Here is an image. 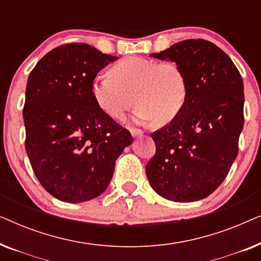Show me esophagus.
Masks as SVG:
<instances>
[{"instance_id": "esophagus-1", "label": "esophagus", "mask_w": 261, "mask_h": 261, "mask_svg": "<svg viewBox=\"0 0 261 261\" xmlns=\"http://www.w3.org/2000/svg\"><path fill=\"white\" fill-rule=\"evenodd\" d=\"M142 133H144V132H142L141 129H138V128H130V134L133 138L141 137Z\"/></svg>"}]
</instances>
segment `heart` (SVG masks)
<instances>
[{"instance_id": "heart-1", "label": "heart", "mask_w": 261, "mask_h": 261, "mask_svg": "<svg viewBox=\"0 0 261 261\" xmlns=\"http://www.w3.org/2000/svg\"><path fill=\"white\" fill-rule=\"evenodd\" d=\"M96 105L113 119H122L133 101L139 122L166 124L176 119L188 98L184 71L173 62L127 57L91 82ZM132 96H130V95Z\"/></svg>"}]
</instances>
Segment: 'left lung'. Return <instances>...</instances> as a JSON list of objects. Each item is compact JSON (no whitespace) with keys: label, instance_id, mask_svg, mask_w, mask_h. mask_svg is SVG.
I'll return each mask as SVG.
<instances>
[{"label":"left lung","instance_id":"obj_1","mask_svg":"<svg viewBox=\"0 0 261 261\" xmlns=\"http://www.w3.org/2000/svg\"><path fill=\"white\" fill-rule=\"evenodd\" d=\"M151 56L181 67L188 98L176 119L152 133L156 149L146 176L164 198L198 201L220 187L238 155L244 82L229 57L203 39L179 41Z\"/></svg>","mask_w":261,"mask_h":261}]
</instances>
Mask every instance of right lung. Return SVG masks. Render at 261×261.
<instances>
[{"label": "right lung", "mask_w": 261, "mask_h": 261, "mask_svg": "<svg viewBox=\"0 0 261 261\" xmlns=\"http://www.w3.org/2000/svg\"><path fill=\"white\" fill-rule=\"evenodd\" d=\"M116 57L84 42L58 46L39 60L26 87V152L53 197L80 203L108 188L129 132L99 109L91 82Z\"/></svg>", "instance_id": "1"}]
</instances>
